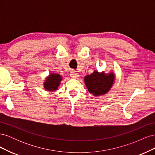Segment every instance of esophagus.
<instances>
[{"label":"esophagus","instance_id":"esophagus-1","mask_svg":"<svg viewBox=\"0 0 155 155\" xmlns=\"http://www.w3.org/2000/svg\"><path fill=\"white\" fill-rule=\"evenodd\" d=\"M70 76H71L72 78L77 79L79 77V74L78 73H76V72L72 71L71 72H70Z\"/></svg>","mask_w":155,"mask_h":155}]
</instances>
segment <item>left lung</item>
I'll return each mask as SVG.
<instances>
[{"label":"left lung","mask_w":155,"mask_h":155,"mask_svg":"<svg viewBox=\"0 0 155 155\" xmlns=\"http://www.w3.org/2000/svg\"><path fill=\"white\" fill-rule=\"evenodd\" d=\"M116 76L112 71L105 73L94 70L91 74L84 78V81L88 91L96 97L104 95L109 92L115 81Z\"/></svg>","instance_id":"obj_1"}]
</instances>
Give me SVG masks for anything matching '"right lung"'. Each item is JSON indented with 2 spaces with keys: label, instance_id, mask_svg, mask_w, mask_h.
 Listing matches in <instances>:
<instances>
[{
  "label": "right lung",
  "instance_id": "obj_1",
  "mask_svg": "<svg viewBox=\"0 0 155 155\" xmlns=\"http://www.w3.org/2000/svg\"><path fill=\"white\" fill-rule=\"evenodd\" d=\"M43 83L44 88L50 92L57 91L61 82L63 77L57 73H51L45 78Z\"/></svg>",
  "mask_w": 155,
  "mask_h": 155
}]
</instances>
